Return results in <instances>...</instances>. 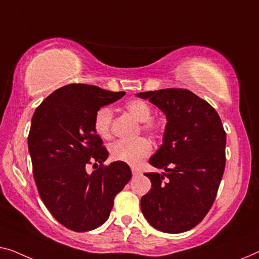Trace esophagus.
Returning a JSON list of instances; mask_svg holds the SVG:
<instances>
[{"label": "esophagus", "instance_id": "obj_1", "mask_svg": "<svg viewBox=\"0 0 259 259\" xmlns=\"http://www.w3.org/2000/svg\"><path fill=\"white\" fill-rule=\"evenodd\" d=\"M131 172H133L134 176H138V175H140V171H138V169L135 168V167L131 168Z\"/></svg>", "mask_w": 259, "mask_h": 259}]
</instances>
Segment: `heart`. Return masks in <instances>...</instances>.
Instances as JSON below:
<instances>
[{
  "mask_svg": "<svg viewBox=\"0 0 259 259\" xmlns=\"http://www.w3.org/2000/svg\"><path fill=\"white\" fill-rule=\"evenodd\" d=\"M125 109L129 114L142 122V130L149 134H157L163 124L159 119L151 118L152 109L144 100H131L125 105ZM111 123H113V110L110 107L103 106L95 111L94 126L95 133L102 138L111 136ZM152 145L146 138L140 137L133 141H116L110 146V156L114 160L136 166L141 161L150 156Z\"/></svg>",
  "mask_w": 259,
  "mask_h": 259,
  "instance_id": "obj_1",
  "label": "heart"
}]
</instances>
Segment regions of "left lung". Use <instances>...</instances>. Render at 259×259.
Instances as JSON below:
<instances>
[{
  "instance_id": "obj_1",
  "label": "left lung",
  "mask_w": 259,
  "mask_h": 259,
  "mask_svg": "<svg viewBox=\"0 0 259 259\" xmlns=\"http://www.w3.org/2000/svg\"><path fill=\"white\" fill-rule=\"evenodd\" d=\"M166 115L163 144L149 163L165 172L145 173L152 188L142 196L143 215L153 228L179 234L209 211L226 166L221 118L209 103L183 88L137 94Z\"/></svg>"
}]
</instances>
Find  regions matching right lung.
<instances>
[{
    "instance_id": "1",
    "label": "right lung",
    "mask_w": 259,
    "mask_h": 259,
    "mask_svg": "<svg viewBox=\"0 0 259 259\" xmlns=\"http://www.w3.org/2000/svg\"><path fill=\"white\" fill-rule=\"evenodd\" d=\"M124 94L71 83L34 110L28 137L34 181L50 213L68 229L88 231L103 225L115 196L131 179L128 164L103 166L109 153L93 126L95 111ZM92 162L100 167L90 175L85 165Z\"/></svg>"
}]
</instances>
